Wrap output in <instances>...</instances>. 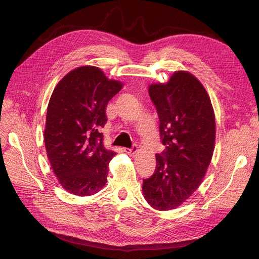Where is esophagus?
I'll list each match as a JSON object with an SVG mask.
<instances>
[{
    "label": "esophagus",
    "mask_w": 259,
    "mask_h": 259,
    "mask_svg": "<svg viewBox=\"0 0 259 259\" xmlns=\"http://www.w3.org/2000/svg\"><path fill=\"white\" fill-rule=\"evenodd\" d=\"M124 152H125L126 154H128V155L133 156V155L136 154V152H137V146H136V145H133V146L131 147V149H128V147H125Z\"/></svg>",
    "instance_id": "1"
}]
</instances>
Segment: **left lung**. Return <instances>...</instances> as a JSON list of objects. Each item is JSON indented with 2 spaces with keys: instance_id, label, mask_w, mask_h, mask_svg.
<instances>
[{
  "instance_id": "left-lung-1",
  "label": "left lung",
  "mask_w": 259,
  "mask_h": 259,
  "mask_svg": "<svg viewBox=\"0 0 259 259\" xmlns=\"http://www.w3.org/2000/svg\"><path fill=\"white\" fill-rule=\"evenodd\" d=\"M165 151L156 155V170L143 179L142 194L151 207H179L200 187L215 146V115L202 83L187 70H176L167 83L149 87Z\"/></svg>"
}]
</instances>
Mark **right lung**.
<instances>
[{
    "mask_svg": "<svg viewBox=\"0 0 259 259\" xmlns=\"http://www.w3.org/2000/svg\"><path fill=\"white\" fill-rule=\"evenodd\" d=\"M123 83L109 80L96 66L70 70L50 97L44 141L51 168L69 194L88 197L106 183L108 164L117 154L106 150L99 132L105 107Z\"/></svg>",
    "mask_w": 259,
    "mask_h": 259,
    "instance_id": "1",
    "label": "right lung"
}]
</instances>
